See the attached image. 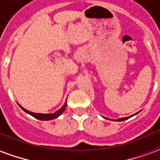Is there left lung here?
<instances>
[{"instance_id": "8db88e82", "label": "left lung", "mask_w": 160, "mask_h": 160, "mask_svg": "<svg viewBox=\"0 0 160 160\" xmlns=\"http://www.w3.org/2000/svg\"><path fill=\"white\" fill-rule=\"evenodd\" d=\"M137 113H139V112H137ZM136 113V114H137ZM136 114H134V115H136ZM134 115H133V116H134ZM133 116H131V117H133ZM131 117H128V118H119V119H118V122H121V121H124V120H127V119H128L129 118H131ZM116 121V120H114Z\"/></svg>"}]
</instances>
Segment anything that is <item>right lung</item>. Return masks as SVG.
Masks as SVG:
<instances>
[{"label": "right lung", "mask_w": 160, "mask_h": 160, "mask_svg": "<svg viewBox=\"0 0 160 160\" xmlns=\"http://www.w3.org/2000/svg\"><path fill=\"white\" fill-rule=\"evenodd\" d=\"M19 106L21 109H22L23 111L26 112V113H28L30 114L31 116H32L33 118H37V119H38V120H42V121H49V120H52V119H55V118H58L59 116L62 114L63 111H65V109H66V106H67V100L65 102V104H63V106L60 110H58L56 112H54V113H49V114H42V113H34V112H32V111H29L26 110L25 108H23L21 105H19Z\"/></svg>", "instance_id": "obj_1"}]
</instances>
